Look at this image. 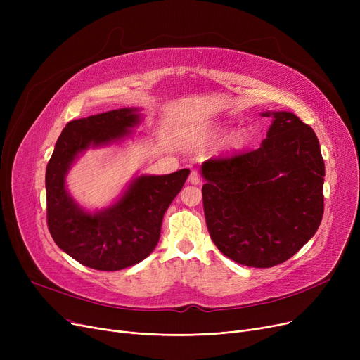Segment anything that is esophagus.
Returning <instances> with one entry per match:
<instances>
[{
    "label": "esophagus",
    "mask_w": 360,
    "mask_h": 360,
    "mask_svg": "<svg viewBox=\"0 0 360 360\" xmlns=\"http://www.w3.org/2000/svg\"><path fill=\"white\" fill-rule=\"evenodd\" d=\"M188 182L193 184V185H198V184L201 182L198 172H195V170H193V172L190 174V178H188Z\"/></svg>",
    "instance_id": "esophagus-1"
}]
</instances>
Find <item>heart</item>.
Returning a JSON list of instances; mask_svg holds the SVG:
<instances>
[{
	"mask_svg": "<svg viewBox=\"0 0 360 360\" xmlns=\"http://www.w3.org/2000/svg\"><path fill=\"white\" fill-rule=\"evenodd\" d=\"M226 129H228V127H217V128L210 129L209 132H207L205 136L214 139V137H219V136L221 134V132H224ZM247 141H248L247 132H245V131H238V132H235V134L228 140V147H229L231 150H239V148H242L245 144H247Z\"/></svg>",
	"mask_w": 360,
	"mask_h": 360,
	"instance_id": "b5f03b06",
	"label": "heart"
}]
</instances>
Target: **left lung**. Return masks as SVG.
<instances>
[{
  "instance_id": "obj_1",
  "label": "left lung",
  "mask_w": 360,
  "mask_h": 360,
  "mask_svg": "<svg viewBox=\"0 0 360 360\" xmlns=\"http://www.w3.org/2000/svg\"><path fill=\"white\" fill-rule=\"evenodd\" d=\"M261 115L273 121L257 150L201 165L202 204L223 255L269 269L293 257L318 231L326 167L314 129L295 113Z\"/></svg>"
}]
</instances>
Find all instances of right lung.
I'll return each instance as SVG.
<instances>
[{"label": "right lung", "mask_w": 360, "mask_h": 360, "mask_svg": "<svg viewBox=\"0 0 360 360\" xmlns=\"http://www.w3.org/2000/svg\"><path fill=\"white\" fill-rule=\"evenodd\" d=\"M141 122L137 108H121L67 124L46 166V216L52 239L75 261L117 271L148 257L160 238L165 212L182 190L190 170L140 175L122 195L99 212H87L65 186L72 163L86 150L120 143Z\"/></svg>", "instance_id": "1"}]
</instances>
